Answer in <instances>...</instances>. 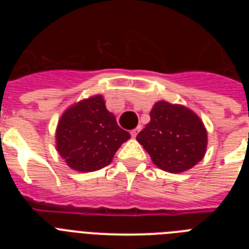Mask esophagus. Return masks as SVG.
<instances>
[{
	"label": "esophagus",
	"instance_id": "obj_1",
	"mask_svg": "<svg viewBox=\"0 0 249 249\" xmlns=\"http://www.w3.org/2000/svg\"><path fill=\"white\" fill-rule=\"evenodd\" d=\"M140 131H141V127H137V128L132 129V131H131V136H132V137L135 138L136 136L138 135V132H140Z\"/></svg>",
	"mask_w": 249,
	"mask_h": 249
}]
</instances>
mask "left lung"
Returning a JSON list of instances; mask_svg holds the SVG:
<instances>
[{"instance_id":"left-lung-1","label":"left lung","mask_w":249,"mask_h":249,"mask_svg":"<svg viewBox=\"0 0 249 249\" xmlns=\"http://www.w3.org/2000/svg\"><path fill=\"white\" fill-rule=\"evenodd\" d=\"M151 121L137 141L158 168L179 173L204 157L207 131L196 113L183 106L160 101L149 113Z\"/></svg>"}]
</instances>
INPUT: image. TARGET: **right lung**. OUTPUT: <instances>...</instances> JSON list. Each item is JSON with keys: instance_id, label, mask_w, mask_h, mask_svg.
<instances>
[{"instance_id": "add662e5", "label": "right lung", "mask_w": 249, "mask_h": 249, "mask_svg": "<svg viewBox=\"0 0 249 249\" xmlns=\"http://www.w3.org/2000/svg\"><path fill=\"white\" fill-rule=\"evenodd\" d=\"M131 135L107 111L102 96H93L70 107L57 126V151L67 166L93 172L108 166L121 144Z\"/></svg>"}]
</instances>
